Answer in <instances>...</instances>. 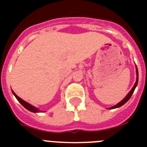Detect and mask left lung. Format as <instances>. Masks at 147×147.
<instances>
[{"label":"left lung","mask_w":147,"mask_h":147,"mask_svg":"<svg viewBox=\"0 0 147 147\" xmlns=\"http://www.w3.org/2000/svg\"><path fill=\"white\" fill-rule=\"evenodd\" d=\"M136 75H137V76H136V83H135L134 86L132 87V89H131V90H130V91H129V93H128V94H127V96H125V98H124V99H123V100H121V101L120 102H119V103H118L117 105H114V106H113V107H110V108H109V109H110V110H112V109L118 108V107H121L122 105H124V104H125L126 102H127V101H128V100L129 99V98H130V97L132 96V93H133V92H134L135 89H136V87H137L138 82V71L137 66L136 65Z\"/></svg>","instance_id":"obj_1"}]
</instances>
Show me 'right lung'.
<instances>
[{"label":"right lung","instance_id":"obj_1","mask_svg":"<svg viewBox=\"0 0 147 147\" xmlns=\"http://www.w3.org/2000/svg\"><path fill=\"white\" fill-rule=\"evenodd\" d=\"M11 92H12L13 95H14V96H15V98H16L17 99H18V102H20V103L21 104V105H23V107H25V108L26 109V110H29V111H31V112H32V113H41V112L42 113V112H43V111H42V110H39V109L37 108V107H35L34 106L32 105H31V104H29V103H28V102H25L24 100H23L21 98H20V97H19V96H17V95H16V93H15V92L13 91L12 90H11Z\"/></svg>","mask_w":147,"mask_h":147}]
</instances>
